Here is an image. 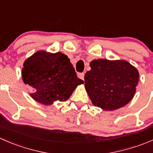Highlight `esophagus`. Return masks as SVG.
<instances>
[{"label":"esophagus","mask_w":153,"mask_h":153,"mask_svg":"<svg viewBox=\"0 0 153 153\" xmlns=\"http://www.w3.org/2000/svg\"><path fill=\"white\" fill-rule=\"evenodd\" d=\"M78 78H81V79L84 80V72H83V73H78Z\"/></svg>","instance_id":"1"}]
</instances>
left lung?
Listing matches in <instances>:
<instances>
[{
    "label": "left lung",
    "instance_id": "8db88e82",
    "mask_svg": "<svg viewBox=\"0 0 153 153\" xmlns=\"http://www.w3.org/2000/svg\"><path fill=\"white\" fill-rule=\"evenodd\" d=\"M84 75L86 91L92 103L105 111L125 106L135 94L139 73L126 60L104 59L90 62Z\"/></svg>",
    "mask_w": 153,
    "mask_h": 153
}]
</instances>
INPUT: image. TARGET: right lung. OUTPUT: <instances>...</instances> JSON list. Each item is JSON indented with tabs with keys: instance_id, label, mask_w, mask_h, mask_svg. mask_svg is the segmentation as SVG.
<instances>
[{
	"instance_id": "right-lung-1",
	"label": "right lung",
	"mask_w": 153,
	"mask_h": 153,
	"mask_svg": "<svg viewBox=\"0 0 153 153\" xmlns=\"http://www.w3.org/2000/svg\"><path fill=\"white\" fill-rule=\"evenodd\" d=\"M23 66L24 83L34 89L30 95L45 105L56 101L66 102L77 86L84 83L77 77L67 56L60 52L37 51L25 60Z\"/></svg>"
}]
</instances>
